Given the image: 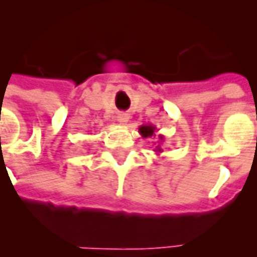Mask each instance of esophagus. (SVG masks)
Instances as JSON below:
<instances>
[{
    "label": "esophagus",
    "instance_id": "34e87169",
    "mask_svg": "<svg viewBox=\"0 0 257 257\" xmlns=\"http://www.w3.org/2000/svg\"><path fill=\"white\" fill-rule=\"evenodd\" d=\"M117 119H118V122L119 123H126L128 122V119H129V115L128 114H125V112H121V114H118V117H117Z\"/></svg>",
    "mask_w": 257,
    "mask_h": 257
}]
</instances>
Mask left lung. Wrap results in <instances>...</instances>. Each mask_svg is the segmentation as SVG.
<instances>
[{
    "instance_id": "left-lung-1",
    "label": "left lung",
    "mask_w": 257,
    "mask_h": 257,
    "mask_svg": "<svg viewBox=\"0 0 257 257\" xmlns=\"http://www.w3.org/2000/svg\"><path fill=\"white\" fill-rule=\"evenodd\" d=\"M157 128L156 125H151V123H146V125H142L139 128V134L143 136V138H151V136H156ZM158 139H160V143L158 146H156V153H162L161 143L164 142V135H158Z\"/></svg>"
}]
</instances>
